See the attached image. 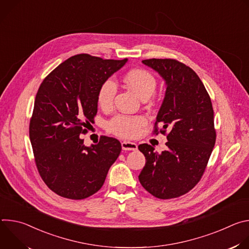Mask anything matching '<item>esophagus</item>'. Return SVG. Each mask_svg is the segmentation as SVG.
Instances as JSON below:
<instances>
[{
  "label": "esophagus",
  "mask_w": 249,
  "mask_h": 249,
  "mask_svg": "<svg viewBox=\"0 0 249 249\" xmlns=\"http://www.w3.org/2000/svg\"><path fill=\"white\" fill-rule=\"evenodd\" d=\"M121 146L124 151H137L138 150V145L136 143H133V142L124 141L121 143Z\"/></svg>",
  "instance_id": "esophagus-1"
}]
</instances>
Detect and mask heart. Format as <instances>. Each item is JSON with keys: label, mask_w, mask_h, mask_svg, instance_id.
<instances>
[{"label": "heart", "mask_w": 249, "mask_h": 249, "mask_svg": "<svg viewBox=\"0 0 249 249\" xmlns=\"http://www.w3.org/2000/svg\"><path fill=\"white\" fill-rule=\"evenodd\" d=\"M125 84L142 99L149 98L156 90L157 81L155 77L143 69H134L124 76ZM117 92V86L112 79L104 81L97 92V101L103 109L110 108L113 105ZM146 119L143 116H129L119 114L113 117L107 124L108 129L121 138H135L144 126Z\"/></svg>", "instance_id": "1"}]
</instances>
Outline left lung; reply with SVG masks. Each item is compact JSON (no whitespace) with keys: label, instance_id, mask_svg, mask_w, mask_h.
I'll use <instances>...</instances> for the list:
<instances>
[{"label":"left lung","instance_id":"left-lung-1","mask_svg":"<svg viewBox=\"0 0 249 249\" xmlns=\"http://www.w3.org/2000/svg\"><path fill=\"white\" fill-rule=\"evenodd\" d=\"M163 79L165 95L157 115L166 136V150L158 153L148 144L139 146L146 164L139 180L160 199L179 197L201 179L216 142L211 98L194 71L173 59L142 61ZM158 132V128L155 129Z\"/></svg>","mask_w":249,"mask_h":249}]
</instances>
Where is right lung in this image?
<instances>
[{"instance_id": "right-lung-1", "label": "right lung", "mask_w": 249, "mask_h": 249, "mask_svg": "<svg viewBox=\"0 0 249 249\" xmlns=\"http://www.w3.org/2000/svg\"><path fill=\"white\" fill-rule=\"evenodd\" d=\"M127 61L79 54L61 63L40 85L29 138L41 178L56 194L74 200L91 196L119 157L121 144L115 138L101 136L96 145L87 147L80 135L93 122L99 87Z\"/></svg>"}]
</instances>
